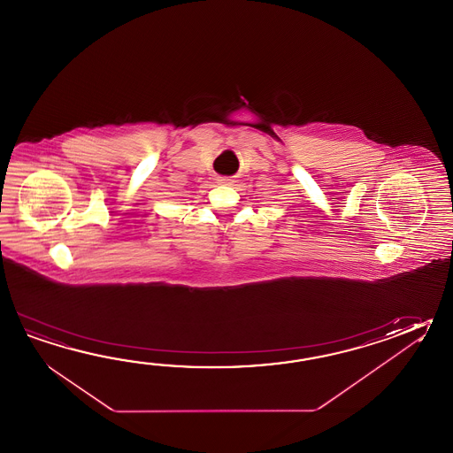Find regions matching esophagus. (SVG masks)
I'll return each mask as SVG.
<instances>
[{"mask_svg": "<svg viewBox=\"0 0 453 453\" xmlns=\"http://www.w3.org/2000/svg\"><path fill=\"white\" fill-rule=\"evenodd\" d=\"M219 184H231V179H227V177H221V179H219Z\"/></svg>", "mask_w": 453, "mask_h": 453, "instance_id": "obj_1", "label": "esophagus"}]
</instances>
